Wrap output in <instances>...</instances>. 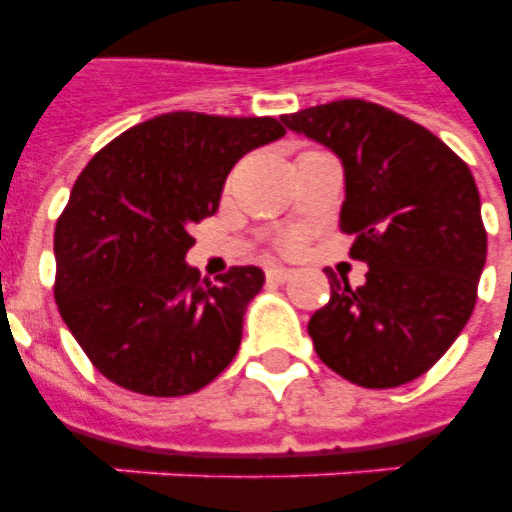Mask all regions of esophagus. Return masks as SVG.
I'll list each match as a JSON object with an SVG mask.
<instances>
[{
  "label": "esophagus",
  "mask_w": 512,
  "mask_h": 512,
  "mask_svg": "<svg viewBox=\"0 0 512 512\" xmlns=\"http://www.w3.org/2000/svg\"><path fill=\"white\" fill-rule=\"evenodd\" d=\"M292 276H295V271H289V268H281V265H271V268L265 271V279L276 281V284H281V281H289Z\"/></svg>",
  "instance_id": "1"
}]
</instances>
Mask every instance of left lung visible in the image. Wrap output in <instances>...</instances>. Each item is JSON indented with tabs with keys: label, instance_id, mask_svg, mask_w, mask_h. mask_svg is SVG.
<instances>
[{
	"label": "left lung",
	"instance_id": "1",
	"mask_svg": "<svg viewBox=\"0 0 512 512\" xmlns=\"http://www.w3.org/2000/svg\"><path fill=\"white\" fill-rule=\"evenodd\" d=\"M289 130L340 156L342 233L366 284L329 273V303L308 335L324 364L361 388H398L444 356L476 308L486 263L481 196L444 140L369 100L284 116Z\"/></svg>",
	"mask_w": 512,
	"mask_h": 512
}]
</instances>
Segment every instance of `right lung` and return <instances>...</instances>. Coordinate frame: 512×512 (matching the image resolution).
I'll return each mask as SVG.
<instances>
[{
  "label": "right lung",
  "instance_id": "obj_1",
  "mask_svg": "<svg viewBox=\"0 0 512 512\" xmlns=\"http://www.w3.org/2000/svg\"><path fill=\"white\" fill-rule=\"evenodd\" d=\"M271 116L172 111L122 132L76 177L55 225V303L95 369L143 396H188L231 364L263 271L217 284L185 263L225 177L284 135Z\"/></svg>",
  "mask_w": 512,
  "mask_h": 512
}]
</instances>
